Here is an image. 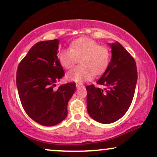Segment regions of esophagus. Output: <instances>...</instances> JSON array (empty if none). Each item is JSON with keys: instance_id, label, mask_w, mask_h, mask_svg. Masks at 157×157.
I'll return each mask as SVG.
<instances>
[{"instance_id": "obj_1", "label": "esophagus", "mask_w": 157, "mask_h": 157, "mask_svg": "<svg viewBox=\"0 0 157 157\" xmlns=\"http://www.w3.org/2000/svg\"><path fill=\"white\" fill-rule=\"evenodd\" d=\"M82 84H78V83H77V84H76V87H77V88H80V87H82Z\"/></svg>"}]
</instances>
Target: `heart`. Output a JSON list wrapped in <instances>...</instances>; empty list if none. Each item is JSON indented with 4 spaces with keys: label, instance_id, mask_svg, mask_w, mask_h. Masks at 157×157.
Returning <instances> with one entry per match:
<instances>
[{
    "label": "heart",
    "instance_id": "heart-1",
    "mask_svg": "<svg viewBox=\"0 0 157 157\" xmlns=\"http://www.w3.org/2000/svg\"><path fill=\"white\" fill-rule=\"evenodd\" d=\"M110 58L106 47L99 46L96 41L89 38H79L71 42L70 48L60 52L59 61L65 69H71L80 59L81 66L74 68L67 74V79L75 82H82L101 75L108 67Z\"/></svg>",
    "mask_w": 157,
    "mask_h": 157
}]
</instances>
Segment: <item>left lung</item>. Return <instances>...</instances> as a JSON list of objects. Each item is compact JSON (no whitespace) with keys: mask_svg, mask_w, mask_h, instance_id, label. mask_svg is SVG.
Listing matches in <instances>:
<instances>
[{"mask_svg":"<svg viewBox=\"0 0 157 157\" xmlns=\"http://www.w3.org/2000/svg\"><path fill=\"white\" fill-rule=\"evenodd\" d=\"M112 58L105 73L97 83L86 87L87 110L94 120L101 124H111L125 115L129 109L137 80L135 60L118 41L108 44Z\"/></svg>","mask_w":157,"mask_h":157,"instance_id":"1","label":"left lung"}]
</instances>
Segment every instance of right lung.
I'll use <instances>...</instances> for the list:
<instances>
[{
    "label": "right lung",
    "mask_w": 157,
    "mask_h": 157,
    "mask_svg": "<svg viewBox=\"0 0 157 157\" xmlns=\"http://www.w3.org/2000/svg\"><path fill=\"white\" fill-rule=\"evenodd\" d=\"M59 40L39 41L19 64L16 83L28 116L41 125L52 126L67 116V105L76 90L75 82L56 88L65 75L58 58Z\"/></svg>",
    "instance_id": "obj_1"
}]
</instances>
